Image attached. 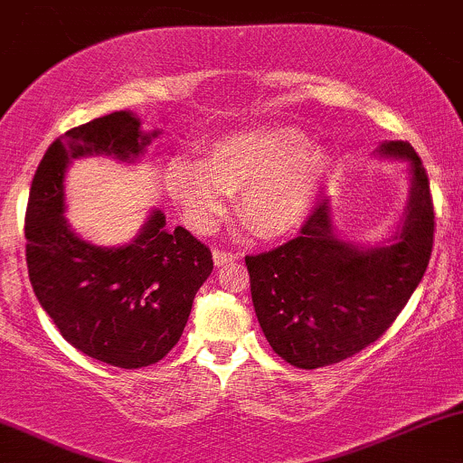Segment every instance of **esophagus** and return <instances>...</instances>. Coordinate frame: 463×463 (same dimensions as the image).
Returning a JSON list of instances; mask_svg holds the SVG:
<instances>
[{"mask_svg": "<svg viewBox=\"0 0 463 463\" xmlns=\"http://www.w3.org/2000/svg\"><path fill=\"white\" fill-rule=\"evenodd\" d=\"M237 254H232V252H226V250H213V261H215V265H228V263H232V261H237Z\"/></svg>", "mask_w": 463, "mask_h": 463, "instance_id": "1", "label": "esophagus"}]
</instances>
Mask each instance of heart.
<instances>
[{
  "instance_id": "1",
  "label": "heart",
  "mask_w": 463,
  "mask_h": 463,
  "mask_svg": "<svg viewBox=\"0 0 463 463\" xmlns=\"http://www.w3.org/2000/svg\"><path fill=\"white\" fill-rule=\"evenodd\" d=\"M328 158L305 132L259 124L211 141L198 161L172 158L163 183L191 231L213 232L239 194L237 213L261 239H280L302 226L326 183Z\"/></svg>"
}]
</instances>
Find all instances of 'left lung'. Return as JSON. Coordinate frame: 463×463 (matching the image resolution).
Listing matches in <instances>:
<instances>
[{
  "instance_id": "8db88e82",
  "label": "left lung",
  "mask_w": 463,
  "mask_h": 463,
  "mask_svg": "<svg viewBox=\"0 0 463 463\" xmlns=\"http://www.w3.org/2000/svg\"><path fill=\"white\" fill-rule=\"evenodd\" d=\"M376 154L409 163L411 187L394 237L376 246L344 241L322 200L298 237L246 257L263 335L296 368H324L376 342L427 272L435 213L422 161L407 141L381 143Z\"/></svg>"
}]
</instances>
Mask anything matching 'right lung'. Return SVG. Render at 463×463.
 I'll use <instances>...</instances> for the list:
<instances>
[{
  "label": "right lung",
  "instance_id": "1",
  "mask_svg": "<svg viewBox=\"0 0 463 463\" xmlns=\"http://www.w3.org/2000/svg\"><path fill=\"white\" fill-rule=\"evenodd\" d=\"M156 137L130 110L67 130L36 167L25 211V261L41 307L73 348L126 370L176 346L213 257L187 228L169 231L161 209L126 246L84 241L65 220V174L73 158L99 154L137 163Z\"/></svg>",
  "mask_w": 463,
  "mask_h": 463
}]
</instances>
